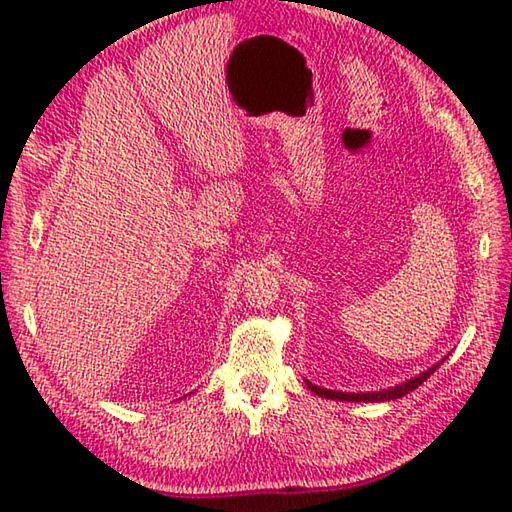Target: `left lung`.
<instances>
[{
	"mask_svg": "<svg viewBox=\"0 0 512 512\" xmlns=\"http://www.w3.org/2000/svg\"><path fill=\"white\" fill-rule=\"evenodd\" d=\"M444 363V358L440 363H436L433 367H429L427 372H422L418 376H413L411 380H407V383L402 385H396V387H389V389H380V391H369V394H350V391H332V389H323V387H317L312 385L308 380V387L310 391H314V394H319L323 398H332V400H347V402H385V400H396V398H402L407 396L409 391L418 389L424 380H427L436 369Z\"/></svg>",
	"mask_w": 512,
	"mask_h": 512,
	"instance_id": "obj_1",
	"label": "left lung"
}]
</instances>
